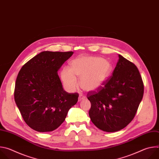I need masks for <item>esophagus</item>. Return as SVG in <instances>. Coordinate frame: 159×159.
Here are the masks:
<instances>
[{"instance_id":"34e87169","label":"esophagus","mask_w":159,"mask_h":159,"mask_svg":"<svg viewBox=\"0 0 159 159\" xmlns=\"http://www.w3.org/2000/svg\"><path fill=\"white\" fill-rule=\"evenodd\" d=\"M85 99V97L84 96H82V95H80L79 96V101H81L82 100H83V99Z\"/></svg>"}]
</instances>
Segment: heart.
<instances>
[{
	"label": "heart",
	"instance_id": "b5f03b06",
	"mask_svg": "<svg viewBox=\"0 0 159 159\" xmlns=\"http://www.w3.org/2000/svg\"><path fill=\"white\" fill-rule=\"evenodd\" d=\"M112 72L111 63L101 57L80 56L71 61L70 68L64 67L61 79L65 87L74 92L79 86L77 77L80 79L81 87L88 91L101 87Z\"/></svg>",
	"mask_w": 159,
	"mask_h": 159
}]
</instances>
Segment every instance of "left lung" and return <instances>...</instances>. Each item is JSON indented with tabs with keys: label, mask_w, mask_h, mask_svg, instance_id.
Wrapping results in <instances>:
<instances>
[{
	"label": "left lung",
	"mask_w": 159,
	"mask_h": 159,
	"mask_svg": "<svg viewBox=\"0 0 159 159\" xmlns=\"http://www.w3.org/2000/svg\"><path fill=\"white\" fill-rule=\"evenodd\" d=\"M143 82L137 66L119 55L111 76L99 89L89 91L90 120L99 129L115 132L134 118L143 98Z\"/></svg>",
	"instance_id": "1"
}]
</instances>
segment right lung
Masks as SVG:
<instances>
[{
  "label": "right lung",
  "mask_w": 159,
  "mask_h": 159,
  "mask_svg": "<svg viewBox=\"0 0 159 159\" xmlns=\"http://www.w3.org/2000/svg\"><path fill=\"white\" fill-rule=\"evenodd\" d=\"M73 52L38 54L20 70L15 84L14 99L25 123L39 132L52 131L65 121L79 94L63 90L58 70Z\"/></svg>",
  "instance_id": "obj_1"
}]
</instances>
